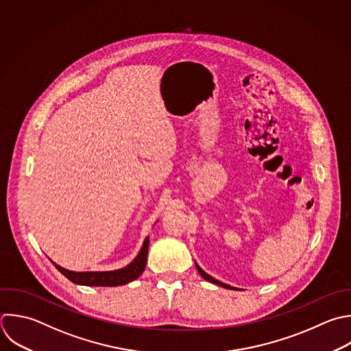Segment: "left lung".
Here are the masks:
<instances>
[{
  "mask_svg": "<svg viewBox=\"0 0 351 351\" xmlns=\"http://www.w3.org/2000/svg\"><path fill=\"white\" fill-rule=\"evenodd\" d=\"M195 265H196V269H197V271L200 273V276L204 278V280H207V281H210V282H213V284H217V285H219V287H223V288H226V289H236L234 287H230V285H228V284H225V282H222V281H219V280H217V278H214V277H211L210 274H207L196 262H195Z\"/></svg>",
  "mask_w": 351,
  "mask_h": 351,
  "instance_id": "obj_1",
  "label": "left lung"
}]
</instances>
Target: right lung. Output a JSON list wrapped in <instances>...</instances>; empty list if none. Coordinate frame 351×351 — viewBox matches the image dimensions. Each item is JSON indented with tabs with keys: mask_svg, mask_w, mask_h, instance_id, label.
<instances>
[{
	"mask_svg": "<svg viewBox=\"0 0 351 351\" xmlns=\"http://www.w3.org/2000/svg\"><path fill=\"white\" fill-rule=\"evenodd\" d=\"M148 247H149V236L145 237L140 252L128 266L117 270H108V271H73L62 267L53 261L52 262L62 274H64L70 281L75 284L89 285V287H118V285L128 284L143 274L147 265Z\"/></svg>",
	"mask_w": 351,
	"mask_h": 351,
	"instance_id": "obj_1",
	"label": "right lung"
}]
</instances>
